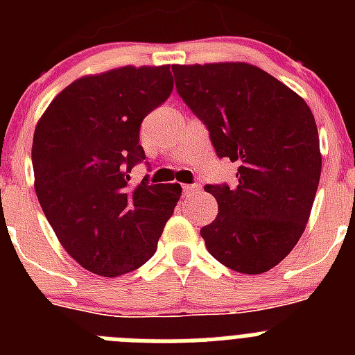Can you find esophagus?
Segmentation results:
<instances>
[{
  "label": "esophagus",
  "mask_w": 355,
  "mask_h": 355,
  "mask_svg": "<svg viewBox=\"0 0 355 355\" xmlns=\"http://www.w3.org/2000/svg\"><path fill=\"white\" fill-rule=\"evenodd\" d=\"M199 184H183V193L187 197H190V196H193V193H197L199 192Z\"/></svg>",
  "instance_id": "34e87169"
}]
</instances>
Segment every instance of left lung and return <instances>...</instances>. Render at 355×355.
Masks as SVG:
<instances>
[{
	"label": "left lung",
	"instance_id": "1",
	"mask_svg": "<svg viewBox=\"0 0 355 355\" xmlns=\"http://www.w3.org/2000/svg\"><path fill=\"white\" fill-rule=\"evenodd\" d=\"M175 89L205 122L218 158L238 162L236 184H206L218 215L200 229L216 261L263 274L306 229L322 172L316 122L299 94L245 62L172 65Z\"/></svg>",
	"mask_w": 355,
	"mask_h": 355
}]
</instances>
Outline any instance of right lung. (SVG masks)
I'll list each match as a JSON object with an SVG mask.
<instances>
[{
    "instance_id": "1",
    "label": "right lung",
    "mask_w": 355,
    "mask_h": 355,
    "mask_svg": "<svg viewBox=\"0 0 355 355\" xmlns=\"http://www.w3.org/2000/svg\"><path fill=\"white\" fill-rule=\"evenodd\" d=\"M171 65L112 69L72 81L37 122L35 193L71 258L103 277L137 270L156 252L181 187H130L146 159L144 117L167 101Z\"/></svg>"
}]
</instances>
